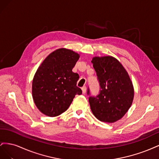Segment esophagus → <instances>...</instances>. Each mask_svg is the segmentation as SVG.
Returning a JSON list of instances; mask_svg holds the SVG:
<instances>
[{
    "mask_svg": "<svg viewBox=\"0 0 159 159\" xmlns=\"http://www.w3.org/2000/svg\"><path fill=\"white\" fill-rule=\"evenodd\" d=\"M81 90H82V93L84 94L85 93V91H86V87H85V86H84V87L81 88Z\"/></svg>",
    "mask_w": 159,
    "mask_h": 159,
    "instance_id": "esophagus-1",
    "label": "esophagus"
}]
</instances>
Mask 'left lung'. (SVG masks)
<instances>
[{
	"instance_id": "left-lung-1",
	"label": "left lung",
	"mask_w": 159,
	"mask_h": 159,
	"mask_svg": "<svg viewBox=\"0 0 159 159\" xmlns=\"http://www.w3.org/2000/svg\"><path fill=\"white\" fill-rule=\"evenodd\" d=\"M100 85L99 93L89 97L90 107L101 121L121 119L133 103V85L122 64L112 56L94 57L91 61ZM88 95L90 94L88 88Z\"/></svg>"
}]
</instances>
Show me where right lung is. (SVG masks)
I'll return each instance as SVG.
<instances>
[{"label": "right lung", "mask_w": 159, "mask_h": 159, "mask_svg": "<svg viewBox=\"0 0 159 159\" xmlns=\"http://www.w3.org/2000/svg\"><path fill=\"white\" fill-rule=\"evenodd\" d=\"M80 55L60 48L48 56L37 70L32 81V97L38 109L56 117L68 109L81 89L76 85L79 75L72 71Z\"/></svg>", "instance_id": "obj_1"}]
</instances>
